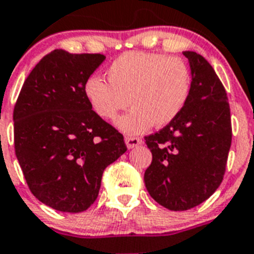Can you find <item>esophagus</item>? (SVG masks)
Here are the masks:
<instances>
[{
    "label": "esophagus",
    "instance_id": "34e87169",
    "mask_svg": "<svg viewBox=\"0 0 254 254\" xmlns=\"http://www.w3.org/2000/svg\"><path fill=\"white\" fill-rule=\"evenodd\" d=\"M125 144L129 149H131V148H135L139 144H141V139L136 138V136H125Z\"/></svg>",
    "mask_w": 254,
    "mask_h": 254
}]
</instances>
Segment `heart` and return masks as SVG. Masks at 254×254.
<instances>
[{"label":"heart","instance_id":"obj_1","mask_svg":"<svg viewBox=\"0 0 254 254\" xmlns=\"http://www.w3.org/2000/svg\"><path fill=\"white\" fill-rule=\"evenodd\" d=\"M109 83L91 76L84 96L97 115L113 120L129 104L132 109L116 120L127 135L163 127L175 122L191 93V73L181 58L130 52L116 58L107 69Z\"/></svg>","mask_w":254,"mask_h":254}]
</instances>
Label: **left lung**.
Instances as JSON below:
<instances>
[{"label":"left lung","mask_w":254,"mask_h":254,"mask_svg":"<svg viewBox=\"0 0 254 254\" xmlns=\"http://www.w3.org/2000/svg\"><path fill=\"white\" fill-rule=\"evenodd\" d=\"M184 56L191 69L189 101L175 122L145 136L153 159L144 184L159 205L173 211L192 209L215 192L232 144L223 83L204 57L190 50Z\"/></svg>","instance_id":"obj_1"}]
</instances>
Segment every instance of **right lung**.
I'll list each match as a JSON object with an SVG mask.
<instances>
[{"label":"right lung","mask_w":254,"mask_h":254,"mask_svg":"<svg viewBox=\"0 0 254 254\" xmlns=\"http://www.w3.org/2000/svg\"><path fill=\"white\" fill-rule=\"evenodd\" d=\"M106 57L56 49L25 79L13 109L15 153L33 195L63 212L87 210L124 136L88 104L84 83Z\"/></svg>","instance_id":"add662e5"}]
</instances>
